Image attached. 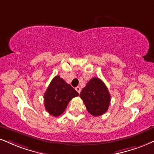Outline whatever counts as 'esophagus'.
Listing matches in <instances>:
<instances>
[{
	"instance_id": "esophagus-1",
	"label": "esophagus",
	"mask_w": 154,
	"mask_h": 154,
	"mask_svg": "<svg viewBox=\"0 0 154 154\" xmlns=\"http://www.w3.org/2000/svg\"><path fill=\"white\" fill-rule=\"evenodd\" d=\"M75 90H76V91L79 93V94H80V92H81V88H80V86H77L76 88H75Z\"/></svg>"
}]
</instances>
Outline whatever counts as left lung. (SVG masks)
Wrapping results in <instances>:
<instances>
[{"mask_svg": "<svg viewBox=\"0 0 154 154\" xmlns=\"http://www.w3.org/2000/svg\"><path fill=\"white\" fill-rule=\"evenodd\" d=\"M87 111L94 116L103 115L107 111L111 101V95L103 81L93 78L80 94Z\"/></svg>", "mask_w": 154, "mask_h": 154, "instance_id": "left-lung-1", "label": "left lung"}]
</instances>
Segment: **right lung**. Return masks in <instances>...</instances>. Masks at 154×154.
Instances as JSON below:
<instances>
[{
  "instance_id": "add662e5",
  "label": "right lung",
  "mask_w": 154,
  "mask_h": 154,
  "mask_svg": "<svg viewBox=\"0 0 154 154\" xmlns=\"http://www.w3.org/2000/svg\"><path fill=\"white\" fill-rule=\"evenodd\" d=\"M79 93L59 75L55 76L44 94L45 110L55 117L61 115L72 98Z\"/></svg>"
}]
</instances>
